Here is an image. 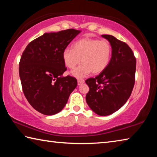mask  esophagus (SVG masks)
I'll use <instances>...</instances> for the list:
<instances>
[{
  "instance_id": "34e87169",
  "label": "esophagus",
  "mask_w": 157,
  "mask_h": 157,
  "mask_svg": "<svg viewBox=\"0 0 157 157\" xmlns=\"http://www.w3.org/2000/svg\"><path fill=\"white\" fill-rule=\"evenodd\" d=\"M83 83H84V79H78V85H80V84H83Z\"/></svg>"
}]
</instances>
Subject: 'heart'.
Returning a JSON list of instances; mask_svg holds the SVG:
<instances>
[{
    "label": "heart",
    "mask_w": 157,
    "mask_h": 157,
    "mask_svg": "<svg viewBox=\"0 0 157 157\" xmlns=\"http://www.w3.org/2000/svg\"><path fill=\"white\" fill-rule=\"evenodd\" d=\"M112 48L105 39L84 37L73 44V49L65 48L62 58L66 67L75 68L79 63L82 66L73 71V75L82 78L91 72L98 75L104 71L110 63Z\"/></svg>",
    "instance_id": "heart-1"
}]
</instances>
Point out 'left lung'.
I'll list each match as a JSON object with an SVG mask.
<instances>
[{
  "instance_id": "obj_1",
  "label": "left lung",
  "mask_w": 157,
  "mask_h": 157,
  "mask_svg": "<svg viewBox=\"0 0 157 157\" xmlns=\"http://www.w3.org/2000/svg\"><path fill=\"white\" fill-rule=\"evenodd\" d=\"M102 36L109 41L112 48L111 59L103 72L85 81L89 87L86 100L95 113L108 116L123 107L131 95L136 59L126 43L109 34Z\"/></svg>"
}]
</instances>
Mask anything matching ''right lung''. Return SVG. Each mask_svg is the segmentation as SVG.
I'll return each mask as SVG.
<instances>
[{"instance_id": "obj_1", "label": "right lung", "mask_w": 157, "mask_h": 157, "mask_svg": "<svg viewBox=\"0 0 157 157\" xmlns=\"http://www.w3.org/2000/svg\"><path fill=\"white\" fill-rule=\"evenodd\" d=\"M80 33L74 29L45 33L29 43L21 55L19 76L26 99L47 116L59 113L78 85L74 77H62L67 70L63 50Z\"/></svg>"}]
</instances>
